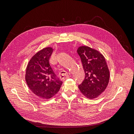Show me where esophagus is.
Segmentation results:
<instances>
[{"mask_svg":"<svg viewBox=\"0 0 134 134\" xmlns=\"http://www.w3.org/2000/svg\"><path fill=\"white\" fill-rule=\"evenodd\" d=\"M69 77V74L67 73V72H65V74H63L62 75L60 76V79L64 80V79H66L68 78Z\"/></svg>","mask_w":134,"mask_h":134,"instance_id":"esophagus-1","label":"esophagus"}]
</instances>
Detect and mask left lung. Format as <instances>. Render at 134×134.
<instances>
[{
    "instance_id": "1",
    "label": "left lung",
    "mask_w": 134,
    "mask_h": 134,
    "mask_svg": "<svg viewBox=\"0 0 134 134\" xmlns=\"http://www.w3.org/2000/svg\"><path fill=\"white\" fill-rule=\"evenodd\" d=\"M77 52L80 56L85 78L78 87L89 99L98 97L107 87L109 71L104 56L99 52L88 46H81Z\"/></svg>"
}]
</instances>
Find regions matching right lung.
Wrapping results in <instances>:
<instances>
[{"label": "right lung", "mask_w": 134, "mask_h": 134, "mask_svg": "<svg viewBox=\"0 0 134 134\" xmlns=\"http://www.w3.org/2000/svg\"><path fill=\"white\" fill-rule=\"evenodd\" d=\"M52 52L51 47L40 50L31 58L26 69V80L28 87L36 96L44 99L55 95L63 83L49 63Z\"/></svg>", "instance_id": "right-lung-1"}]
</instances>
